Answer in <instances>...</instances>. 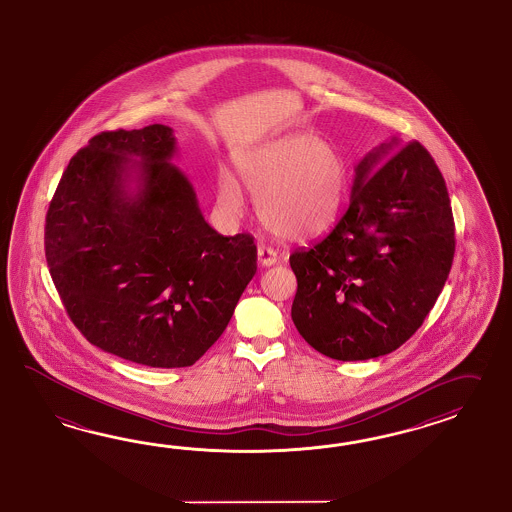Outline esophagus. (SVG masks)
<instances>
[{
    "mask_svg": "<svg viewBox=\"0 0 512 512\" xmlns=\"http://www.w3.org/2000/svg\"><path fill=\"white\" fill-rule=\"evenodd\" d=\"M257 257H259V264L263 268L268 266H274L277 263V253L272 248H266V246H259L257 249Z\"/></svg>",
    "mask_w": 512,
    "mask_h": 512,
    "instance_id": "esophagus-1",
    "label": "esophagus"
}]
</instances>
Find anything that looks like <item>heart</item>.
Returning <instances> with one entry per match:
<instances>
[{
	"mask_svg": "<svg viewBox=\"0 0 512 512\" xmlns=\"http://www.w3.org/2000/svg\"><path fill=\"white\" fill-rule=\"evenodd\" d=\"M236 171L257 197L259 216L268 231L285 240H311L332 227L345 195L346 171L330 143L307 132L274 139L238 156ZM221 205H242L235 180H218Z\"/></svg>",
	"mask_w": 512,
	"mask_h": 512,
	"instance_id": "heart-1",
	"label": "heart"
}]
</instances>
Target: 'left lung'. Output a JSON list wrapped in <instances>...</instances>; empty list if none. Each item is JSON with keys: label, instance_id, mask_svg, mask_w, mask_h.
Instances as JSON below:
<instances>
[{"label": "left lung", "instance_id": "left-lung-1", "mask_svg": "<svg viewBox=\"0 0 512 512\" xmlns=\"http://www.w3.org/2000/svg\"><path fill=\"white\" fill-rule=\"evenodd\" d=\"M345 216L315 248L294 251L292 322L339 361L386 356L436 304L455 255V223L429 151L399 138L354 167Z\"/></svg>", "mask_w": 512, "mask_h": 512}]
</instances>
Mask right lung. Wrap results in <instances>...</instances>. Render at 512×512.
<instances>
[{
    "instance_id": "obj_1",
    "label": "right lung",
    "mask_w": 512,
    "mask_h": 512,
    "mask_svg": "<svg viewBox=\"0 0 512 512\" xmlns=\"http://www.w3.org/2000/svg\"><path fill=\"white\" fill-rule=\"evenodd\" d=\"M177 151L166 125L98 134L72 156L44 227L85 339L162 369L194 365L220 339L257 272L253 238L208 225Z\"/></svg>"
}]
</instances>
